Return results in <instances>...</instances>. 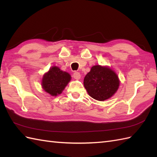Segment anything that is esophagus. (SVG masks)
<instances>
[{
    "instance_id": "34e87169",
    "label": "esophagus",
    "mask_w": 157,
    "mask_h": 157,
    "mask_svg": "<svg viewBox=\"0 0 157 157\" xmlns=\"http://www.w3.org/2000/svg\"><path fill=\"white\" fill-rule=\"evenodd\" d=\"M73 78H74L75 79H79L81 78L80 73H79V72L75 71L74 73H73Z\"/></svg>"
}]
</instances>
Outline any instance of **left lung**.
<instances>
[{"label":"left lung","mask_w":157,"mask_h":157,"mask_svg":"<svg viewBox=\"0 0 157 157\" xmlns=\"http://www.w3.org/2000/svg\"><path fill=\"white\" fill-rule=\"evenodd\" d=\"M84 84L92 98L103 101L111 98L117 92L119 81L117 75L111 69L95 65L85 76Z\"/></svg>","instance_id":"1"}]
</instances>
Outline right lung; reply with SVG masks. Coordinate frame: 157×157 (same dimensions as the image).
Returning <instances> with one entry per match:
<instances>
[{
	"label": "right lung",
	"instance_id": "add662e5",
	"mask_svg": "<svg viewBox=\"0 0 157 157\" xmlns=\"http://www.w3.org/2000/svg\"><path fill=\"white\" fill-rule=\"evenodd\" d=\"M71 79L68 73L61 71L57 67H52L43 76V89L52 96L60 94Z\"/></svg>",
	"mask_w": 157,
	"mask_h": 157
}]
</instances>
